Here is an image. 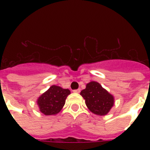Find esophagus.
Segmentation results:
<instances>
[{
  "label": "esophagus",
  "instance_id": "1",
  "mask_svg": "<svg viewBox=\"0 0 150 150\" xmlns=\"http://www.w3.org/2000/svg\"><path fill=\"white\" fill-rule=\"evenodd\" d=\"M80 91H81V89H75V90H73V93H79Z\"/></svg>",
  "mask_w": 150,
  "mask_h": 150
}]
</instances>
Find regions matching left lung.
<instances>
[{
    "label": "left lung",
    "mask_w": 150,
    "mask_h": 150,
    "mask_svg": "<svg viewBox=\"0 0 150 150\" xmlns=\"http://www.w3.org/2000/svg\"><path fill=\"white\" fill-rule=\"evenodd\" d=\"M80 94L84 98L89 110L97 115H106L114 106V96L98 82H89Z\"/></svg>",
    "instance_id": "left-lung-1"
}]
</instances>
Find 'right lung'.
<instances>
[{"instance_id":"add662e5","label":"right lung","mask_w":150,"mask_h":150,"mask_svg":"<svg viewBox=\"0 0 150 150\" xmlns=\"http://www.w3.org/2000/svg\"><path fill=\"white\" fill-rule=\"evenodd\" d=\"M70 93L69 89L52 86L37 100L40 110L45 115L58 114L65 103L67 96Z\"/></svg>"}]
</instances>
